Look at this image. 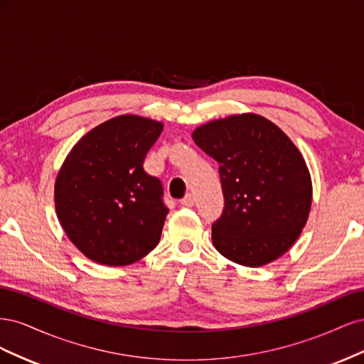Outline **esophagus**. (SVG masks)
I'll list each match as a JSON object with an SVG mask.
<instances>
[{
  "label": "esophagus",
  "mask_w": 364,
  "mask_h": 364,
  "mask_svg": "<svg viewBox=\"0 0 364 364\" xmlns=\"http://www.w3.org/2000/svg\"><path fill=\"white\" fill-rule=\"evenodd\" d=\"M194 202H196V199H194V196H193L191 193L186 194V196L183 197V199L181 200V203H182L183 206H186V208H191V206L194 205Z\"/></svg>",
  "instance_id": "34e87169"
}]
</instances>
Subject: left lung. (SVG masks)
<instances>
[{
  "label": "left lung",
  "mask_w": 364,
  "mask_h": 364,
  "mask_svg": "<svg viewBox=\"0 0 364 364\" xmlns=\"http://www.w3.org/2000/svg\"><path fill=\"white\" fill-rule=\"evenodd\" d=\"M193 139L220 164L225 209L213 225L214 247L246 267L282 257L299 238L313 200L299 149L270 119L252 112L209 121Z\"/></svg>",
  "instance_id": "obj_1"
}]
</instances>
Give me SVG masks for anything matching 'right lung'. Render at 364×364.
Instances as JSON below:
<instances>
[{"mask_svg":"<svg viewBox=\"0 0 364 364\" xmlns=\"http://www.w3.org/2000/svg\"><path fill=\"white\" fill-rule=\"evenodd\" d=\"M164 124L119 115L87 132L54 183L56 214L71 243L102 266L134 264L156 247L167 206L162 185L142 168Z\"/></svg>","mask_w":364,"mask_h":364,"instance_id":"1","label":"right lung"}]
</instances>
